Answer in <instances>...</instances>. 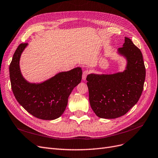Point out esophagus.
Masks as SVG:
<instances>
[{"mask_svg": "<svg viewBox=\"0 0 158 158\" xmlns=\"http://www.w3.org/2000/svg\"><path fill=\"white\" fill-rule=\"evenodd\" d=\"M89 72H90L89 71V70H85V71L83 72V76H82V79H83V81L86 79V76H87V75H88V74L89 73Z\"/></svg>", "mask_w": 158, "mask_h": 158, "instance_id": "obj_1", "label": "esophagus"}]
</instances>
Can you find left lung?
Wrapping results in <instances>:
<instances>
[{
	"instance_id": "left-lung-1",
	"label": "left lung",
	"mask_w": 158,
	"mask_h": 158,
	"mask_svg": "<svg viewBox=\"0 0 158 158\" xmlns=\"http://www.w3.org/2000/svg\"><path fill=\"white\" fill-rule=\"evenodd\" d=\"M116 53L126 59L123 72L92 73L86 77L91 108L102 118L124 115L137 103L143 90L146 70L141 51L125 37L122 48Z\"/></svg>"
}]
</instances>
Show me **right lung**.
Here are the masks:
<instances>
[{"mask_svg": "<svg viewBox=\"0 0 158 158\" xmlns=\"http://www.w3.org/2000/svg\"><path fill=\"white\" fill-rule=\"evenodd\" d=\"M28 45L18 46L10 63L11 89L17 101L32 116L45 120L56 119L65 110L73 89L81 83L82 69L77 67L58 72L41 83L29 82L23 77L19 65L21 55Z\"/></svg>", "mask_w": 158, "mask_h": 158, "instance_id": "add662e5", "label": "right lung"}]
</instances>
